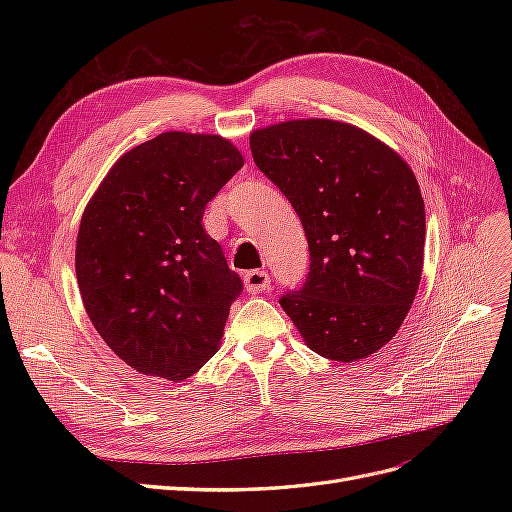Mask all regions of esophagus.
Instances as JSON below:
<instances>
[{
  "mask_svg": "<svg viewBox=\"0 0 512 512\" xmlns=\"http://www.w3.org/2000/svg\"><path fill=\"white\" fill-rule=\"evenodd\" d=\"M243 284L252 294L267 292L271 288V275L267 271H260V269L247 271V273H243Z\"/></svg>",
  "mask_w": 512,
  "mask_h": 512,
  "instance_id": "obj_1",
  "label": "esophagus"
}]
</instances>
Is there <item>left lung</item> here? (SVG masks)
<instances>
[{
    "label": "left lung",
    "instance_id": "1",
    "mask_svg": "<svg viewBox=\"0 0 512 512\" xmlns=\"http://www.w3.org/2000/svg\"><path fill=\"white\" fill-rule=\"evenodd\" d=\"M250 147L309 245L307 280L280 305L324 359H367L395 337L421 284L425 203L412 168L333 119L273 123L252 132Z\"/></svg>",
    "mask_w": 512,
    "mask_h": 512
}]
</instances>
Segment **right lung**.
I'll use <instances>...</instances> for the list:
<instances>
[{
	"label": "right lung",
	"instance_id": "right-lung-1",
	"mask_svg": "<svg viewBox=\"0 0 512 512\" xmlns=\"http://www.w3.org/2000/svg\"><path fill=\"white\" fill-rule=\"evenodd\" d=\"M243 166L218 134L164 132L100 183L76 237V280L104 344L145 376L185 380L218 352L241 277L203 228Z\"/></svg>",
	"mask_w": 512,
	"mask_h": 512
}]
</instances>
